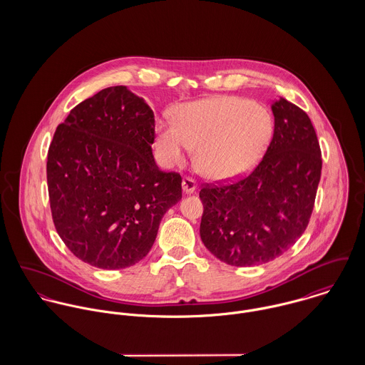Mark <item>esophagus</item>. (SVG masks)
<instances>
[{
	"label": "esophagus",
	"instance_id": "esophagus-1",
	"mask_svg": "<svg viewBox=\"0 0 365 365\" xmlns=\"http://www.w3.org/2000/svg\"><path fill=\"white\" fill-rule=\"evenodd\" d=\"M195 190H197L195 180L191 178V177H184V180H182V191L185 194H192Z\"/></svg>",
	"mask_w": 365,
	"mask_h": 365
}]
</instances>
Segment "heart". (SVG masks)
Listing matches in <instances>:
<instances>
[{
  "mask_svg": "<svg viewBox=\"0 0 365 365\" xmlns=\"http://www.w3.org/2000/svg\"><path fill=\"white\" fill-rule=\"evenodd\" d=\"M272 138L269 113L242 97H215L182 105L175 123L158 122L156 150L165 165L185 161L197 146V164L212 180H233L253 170Z\"/></svg>",
  "mask_w": 365,
  "mask_h": 365,
  "instance_id": "b5f03b06",
  "label": "heart"
}]
</instances>
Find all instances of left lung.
Wrapping results in <instances>:
<instances>
[{"mask_svg":"<svg viewBox=\"0 0 365 365\" xmlns=\"http://www.w3.org/2000/svg\"><path fill=\"white\" fill-rule=\"evenodd\" d=\"M274 135L257 167L230 184H207L200 235L209 252L236 267L274 260L305 232L322 173V153L305 110L271 105Z\"/></svg>","mask_w":365,"mask_h":365,"instance_id":"8db88e82","label":"left lung"}]
</instances>
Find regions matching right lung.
<instances>
[{
  "mask_svg": "<svg viewBox=\"0 0 365 365\" xmlns=\"http://www.w3.org/2000/svg\"><path fill=\"white\" fill-rule=\"evenodd\" d=\"M155 113L125 86L74 106L48 152L56 230L80 260L126 268L150 252L164 213L181 197V175L152 153Z\"/></svg>",
  "mask_w": 365,
  "mask_h": 365,
  "instance_id": "1",
  "label": "right lung"
}]
</instances>
